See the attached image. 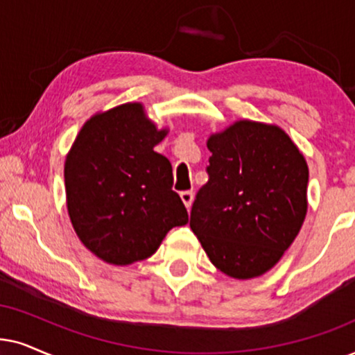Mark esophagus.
<instances>
[{
	"label": "esophagus",
	"instance_id": "34e87169",
	"mask_svg": "<svg viewBox=\"0 0 355 355\" xmlns=\"http://www.w3.org/2000/svg\"><path fill=\"white\" fill-rule=\"evenodd\" d=\"M193 196H195V195H193V191H190V190L180 193V198L183 201V205H185L188 209H190V206L193 203Z\"/></svg>",
	"mask_w": 355,
	"mask_h": 355
}]
</instances>
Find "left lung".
Listing matches in <instances>:
<instances>
[{
	"mask_svg": "<svg viewBox=\"0 0 355 355\" xmlns=\"http://www.w3.org/2000/svg\"><path fill=\"white\" fill-rule=\"evenodd\" d=\"M206 146L209 180L191 206V231L227 277L263 275L302 230L306 160L284 129L249 119L211 134Z\"/></svg>",
	"mask_w": 355,
	"mask_h": 355,
	"instance_id": "1",
	"label": "left lung"
}]
</instances>
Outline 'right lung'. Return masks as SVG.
I'll list each match as a JSON object with an SVG mask.
<instances>
[{
  "instance_id": "1",
  "label": "right lung",
  "mask_w": 355,
  "mask_h": 355,
  "mask_svg": "<svg viewBox=\"0 0 355 355\" xmlns=\"http://www.w3.org/2000/svg\"><path fill=\"white\" fill-rule=\"evenodd\" d=\"M168 128L147 118L142 103L93 114L65 159L69 216L89 252L111 266L149 259L188 213L172 190V165L154 147Z\"/></svg>"
}]
</instances>
